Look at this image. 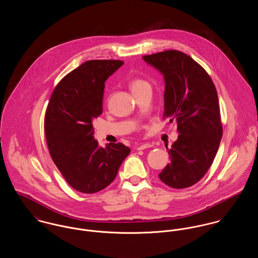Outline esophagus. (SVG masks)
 Instances as JSON below:
<instances>
[{
  "instance_id": "obj_1",
  "label": "esophagus",
  "mask_w": 258,
  "mask_h": 258,
  "mask_svg": "<svg viewBox=\"0 0 258 258\" xmlns=\"http://www.w3.org/2000/svg\"><path fill=\"white\" fill-rule=\"evenodd\" d=\"M152 145L150 144V143H143V144H141V145H139L138 147H137V150H143V149H145V148H149V147H151Z\"/></svg>"
}]
</instances>
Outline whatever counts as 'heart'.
<instances>
[{
	"label": "heart",
	"instance_id": "heart-1",
	"mask_svg": "<svg viewBox=\"0 0 258 258\" xmlns=\"http://www.w3.org/2000/svg\"><path fill=\"white\" fill-rule=\"evenodd\" d=\"M146 87H150V85L146 81L143 80V79H135L131 83V89H132L133 92L142 90V89L146 88Z\"/></svg>",
	"mask_w": 258,
	"mask_h": 258
}]
</instances>
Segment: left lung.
<instances>
[{
	"mask_svg": "<svg viewBox=\"0 0 258 258\" xmlns=\"http://www.w3.org/2000/svg\"><path fill=\"white\" fill-rule=\"evenodd\" d=\"M143 60L164 77V114L177 121L180 134L168 150L170 163L160 180L175 189L190 187L212 165L223 136L216 87L193 58L178 50L144 55Z\"/></svg>",
	"mask_w": 258,
	"mask_h": 258,
	"instance_id": "left-lung-1",
	"label": "left lung"
}]
</instances>
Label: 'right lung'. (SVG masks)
Masks as SVG:
<instances>
[{"label": "right lung", "mask_w": 258, "mask_h": 258, "mask_svg": "<svg viewBox=\"0 0 258 258\" xmlns=\"http://www.w3.org/2000/svg\"><path fill=\"white\" fill-rule=\"evenodd\" d=\"M123 64L120 60H89L55 87L44 119L50 156L67 183L92 194L109 186L131 149L122 143L99 146L93 119L103 112L106 80Z\"/></svg>", "instance_id": "1"}]
</instances>
